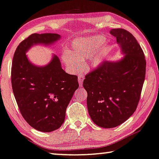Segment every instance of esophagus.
<instances>
[{
	"instance_id": "obj_1",
	"label": "esophagus",
	"mask_w": 159,
	"mask_h": 159,
	"mask_svg": "<svg viewBox=\"0 0 159 159\" xmlns=\"http://www.w3.org/2000/svg\"><path fill=\"white\" fill-rule=\"evenodd\" d=\"M78 79H79L78 80H79V86L81 87L83 84V81H84V76L82 75H79V78H78Z\"/></svg>"
}]
</instances>
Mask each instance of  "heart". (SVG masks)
<instances>
[{
	"label": "heart",
	"instance_id": "1",
	"mask_svg": "<svg viewBox=\"0 0 159 159\" xmlns=\"http://www.w3.org/2000/svg\"><path fill=\"white\" fill-rule=\"evenodd\" d=\"M106 41V38L101 35L75 41L73 44V53H66L63 60L70 70L75 71L82 67V61L92 58ZM102 59V53L97 54L92 59V64L93 66H98Z\"/></svg>",
	"mask_w": 159,
	"mask_h": 159
}]
</instances>
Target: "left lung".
I'll return each mask as SVG.
<instances>
[{
  "instance_id": "8db88e82",
  "label": "left lung",
  "mask_w": 159,
  "mask_h": 159,
  "mask_svg": "<svg viewBox=\"0 0 159 159\" xmlns=\"http://www.w3.org/2000/svg\"><path fill=\"white\" fill-rule=\"evenodd\" d=\"M122 52L120 61H104L86 75L87 106L92 120L98 126L110 129L125 122L136 110L145 80L146 62L140 45L131 33L114 28Z\"/></svg>"
}]
</instances>
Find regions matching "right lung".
Listing matches in <instances>:
<instances>
[{
  "instance_id": "1",
  "label": "right lung",
  "mask_w": 159,
  "mask_h": 159,
  "mask_svg": "<svg viewBox=\"0 0 159 159\" xmlns=\"http://www.w3.org/2000/svg\"><path fill=\"white\" fill-rule=\"evenodd\" d=\"M57 34H33L18 45L11 67L12 89L20 112L30 126L42 132L59 129L66 108L78 88V77L66 73L56 56L46 66L28 61L25 52L35 44L51 45Z\"/></svg>"
}]
</instances>
